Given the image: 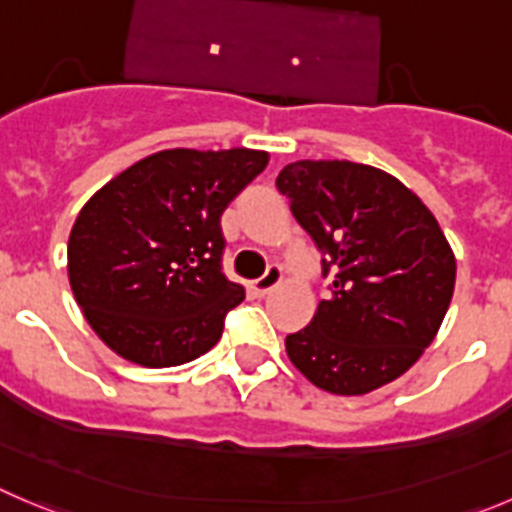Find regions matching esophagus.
Here are the masks:
<instances>
[{
	"instance_id": "34e87169",
	"label": "esophagus",
	"mask_w": 512,
	"mask_h": 512,
	"mask_svg": "<svg viewBox=\"0 0 512 512\" xmlns=\"http://www.w3.org/2000/svg\"><path fill=\"white\" fill-rule=\"evenodd\" d=\"M279 284H281V269H279V266H269V269H266V274L261 276V279L253 281L251 291L256 296H266L271 289H276Z\"/></svg>"
}]
</instances>
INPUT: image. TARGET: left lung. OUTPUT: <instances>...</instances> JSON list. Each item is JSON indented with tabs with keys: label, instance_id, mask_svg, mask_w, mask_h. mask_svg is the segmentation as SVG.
<instances>
[{
	"label": "left lung",
	"instance_id": "8db88e82",
	"mask_svg": "<svg viewBox=\"0 0 512 512\" xmlns=\"http://www.w3.org/2000/svg\"><path fill=\"white\" fill-rule=\"evenodd\" d=\"M276 188L332 276L309 326L286 337L291 364L332 394H367L402 377L455 291V253L437 218L394 175L349 160H296Z\"/></svg>",
	"mask_w": 512,
	"mask_h": 512
}]
</instances>
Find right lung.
Returning a JSON list of instances; mask_svg holds the SVG:
<instances>
[{
	"mask_svg": "<svg viewBox=\"0 0 512 512\" xmlns=\"http://www.w3.org/2000/svg\"><path fill=\"white\" fill-rule=\"evenodd\" d=\"M269 163L264 150H160L82 206L70 243L72 294L97 337L140 367L206 354L243 286L223 276L221 213Z\"/></svg>",
	"mask_w": 512,
	"mask_h": 512,
	"instance_id": "obj_1",
	"label": "right lung"
}]
</instances>
